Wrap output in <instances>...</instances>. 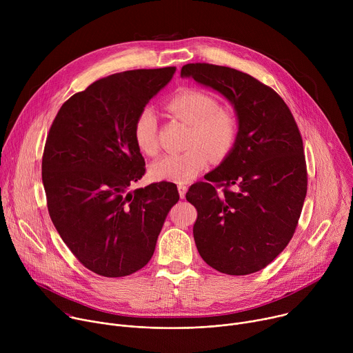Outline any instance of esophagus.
Listing matches in <instances>:
<instances>
[{"label": "esophagus", "mask_w": 353, "mask_h": 353, "mask_svg": "<svg viewBox=\"0 0 353 353\" xmlns=\"http://www.w3.org/2000/svg\"><path fill=\"white\" fill-rule=\"evenodd\" d=\"M187 185L184 184H179L177 185V190H179V194H180V198H185V192H187Z\"/></svg>", "instance_id": "esophagus-1"}]
</instances>
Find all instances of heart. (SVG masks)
I'll list each match as a JSON object with an SVG mask.
<instances>
[{
  "label": "heart",
  "instance_id": "1",
  "mask_svg": "<svg viewBox=\"0 0 353 353\" xmlns=\"http://www.w3.org/2000/svg\"><path fill=\"white\" fill-rule=\"evenodd\" d=\"M168 110L190 127L183 154L165 155L149 166V176L155 181L188 183L207 166L208 155L222 161L232 150L239 125L236 117L222 110L218 100L199 90H184L172 97ZM158 119L150 108H143L135 117L132 135L137 148L143 155L154 157Z\"/></svg>",
  "mask_w": 353,
  "mask_h": 353
}]
</instances>
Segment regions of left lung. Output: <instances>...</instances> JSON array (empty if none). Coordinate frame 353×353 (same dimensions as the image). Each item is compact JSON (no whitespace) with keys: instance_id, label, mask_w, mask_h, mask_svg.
<instances>
[{"instance_id":"left-lung-1","label":"left lung","mask_w":353,"mask_h":353,"mask_svg":"<svg viewBox=\"0 0 353 353\" xmlns=\"http://www.w3.org/2000/svg\"><path fill=\"white\" fill-rule=\"evenodd\" d=\"M180 75L221 93L239 125L228 157L185 194L198 212L196 250L219 272H257L288 245L303 208L307 170L297 124L282 97L248 74L195 63ZM230 185L236 192L227 190Z\"/></svg>"}]
</instances>
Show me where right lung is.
Masks as SVG:
<instances>
[{
    "instance_id": "right-lung-1",
    "label": "right lung",
    "mask_w": 353,
    "mask_h": 353,
    "mask_svg": "<svg viewBox=\"0 0 353 353\" xmlns=\"http://www.w3.org/2000/svg\"><path fill=\"white\" fill-rule=\"evenodd\" d=\"M174 72L134 70L99 79L67 100L47 135L41 179L50 218L94 274L120 278L145 267L180 198L168 181L128 190L145 173L135 117Z\"/></svg>"
}]
</instances>
